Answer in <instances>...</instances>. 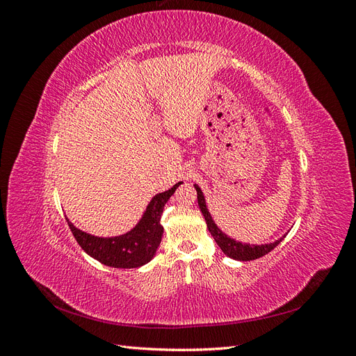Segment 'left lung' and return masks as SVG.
I'll return each instance as SVG.
<instances>
[{"label": "left lung", "mask_w": 356, "mask_h": 356, "mask_svg": "<svg viewBox=\"0 0 356 356\" xmlns=\"http://www.w3.org/2000/svg\"><path fill=\"white\" fill-rule=\"evenodd\" d=\"M195 188L197 191L199 208L203 213L204 221H207L209 233L212 234V238L215 239V242H217V245L221 248V251L227 257L233 258V260H239V261L257 260V258H260V257L270 252L272 250H275V248L281 243L282 239L285 238V234H284L281 239L275 241L273 243H264V245H250V243H242V242L234 241L233 238H230V236L225 234L222 230H220L218 225L215 224V221L212 220L211 213L207 208V202H204V196H203L200 187L195 184Z\"/></svg>", "instance_id": "obj_1"}]
</instances>
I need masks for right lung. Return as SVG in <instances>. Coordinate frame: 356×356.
I'll return each mask as SVG.
<instances>
[{
	"instance_id": "right-lung-1",
	"label": "right lung",
	"mask_w": 356,
	"mask_h": 356,
	"mask_svg": "<svg viewBox=\"0 0 356 356\" xmlns=\"http://www.w3.org/2000/svg\"><path fill=\"white\" fill-rule=\"evenodd\" d=\"M181 184L182 182H178L172 188L156 195L148 203L143 218L131 232L124 234L99 238V236H93L77 229L67 218L68 225L75 241L95 260L114 268L141 267L152 261V258L156 255L161 236H163V227L160 224L161 212H163L169 197Z\"/></svg>"
}]
</instances>
